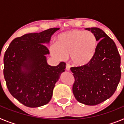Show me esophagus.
Segmentation results:
<instances>
[{
    "label": "esophagus",
    "instance_id": "obj_1",
    "mask_svg": "<svg viewBox=\"0 0 124 124\" xmlns=\"http://www.w3.org/2000/svg\"><path fill=\"white\" fill-rule=\"evenodd\" d=\"M70 68H71V66L69 64H66V70H67L68 71H69L70 70Z\"/></svg>",
    "mask_w": 124,
    "mask_h": 124
}]
</instances>
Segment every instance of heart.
Wrapping results in <instances>:
<instances>
[{
  "instance_id": "1",
  "label": "heart",
  "mask_w": 124,
  "mask_h": 124,
  "mask_svg": "<svg viewBox=\"0 0 124 124\" xmlns=\"http://www.w3.org/2000/svg\"><path fill=\"white\" fill-rule=\"evenodd\" d=\"M97 45L96 37L91 31L71 30L59 35L56 44L51 45L50 50L53 56L58 60H63L70 55L74 66L82 67L93 60Z\"/></svg>"
}]
</instances>
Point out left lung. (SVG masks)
<instances>
[{
  "mask_svg": "<svg viewBox=\"0 0 124 124\" xmlns=\"http://www.w3.org/2000/svg\"><path fill=\"white\" fill-rule=\"evenodd\" d=\"M94 34L97 50L87 65L71 68L74 77L73 92L76 100L88 106H95L114 94L121 77L120 56L114 41L102 30L85 28Z\"/></svg>",
  "mask_w": 124,
  "mask_h": 124,
  "instance_id": "1",
  "label": "left lung"
}]
</instances>
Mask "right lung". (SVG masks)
<instances>
[{
  "label": "right lung",
  "mask_w": 124,
  "mask_h": 124,
  "mask_svg": "<svg viewBox=\"0 0 124 124\" xmlns=\"http://www.w3.org/2000/svg\"><path fill=\"white\" fill-rule=\"evenodd\" d=\"M60 29L25 34L12 41L4 57V76L10 93L24 106L38 107L51 100L55 84L65 71L66 63H47L50 54L45 44Z\"/></svg>",
  "instance_id": "1"
}]
</instances>
